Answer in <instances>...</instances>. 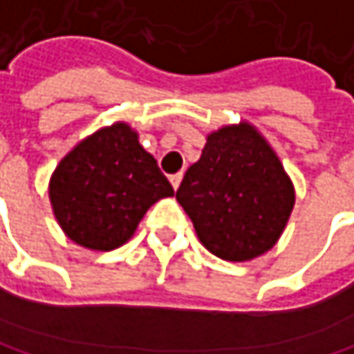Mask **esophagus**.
Segmentation results:
<instances>
[{
	"mask_svg": "<svg viewBox=\"0 0 354 354\" xmlns=\"http://www.w3.org/2000/svg\"><path fill=\"white\" fill-rule=\"evenodd\" d=\"M182 178H184V174H182V172H178V174H172V176H170V182H172V186H174V190H176L178 186H180V182H182Z\"/></svg>",
	"mask_w": 354,
	"mask_h": 354,
	"instance_id": "34e87169",
	"label": "esophagus"
}]
</instances>
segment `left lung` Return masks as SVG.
Listing matches in <instances>:
<instances>
[{"label": "left lung", "mask_w": 354, "mask_h": 354, "mask_svg": "<svg viewBox=\"0 0 354 354\" xmlns=\"http://www.w3.org/2000/svg\"><path fill=\"white\" fill-rule=\"evenodd\" d=\"M201 243L227 261H249L277 243L296 192L277 153L247 121L209 133L176 192Z\"/></svg>", "instance_id": "obj_1"}]
</instances>
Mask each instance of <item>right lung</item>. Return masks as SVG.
Wrapping results in <instances>:
<instances>
[{"instance_id": "obj_1", "label": "right lung", "mask_w": 354, "mask_h": 354, "mask_svg": "<svg viewBox=\"0 0 354 354\" xmlns=\"http://www.w3.org/2000/svg\"><path fill=\"white\" fill-rule=\"evenodd\" d=\"M50 203L68 239L111 251L131 239L147 209L174 188L127 123H113L77 144L50 178Z\"/></svg>"}]
</instances>
